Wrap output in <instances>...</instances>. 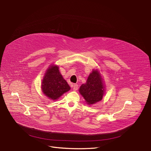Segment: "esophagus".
I'll use <instances>...</instances> for the list:
<instances>
[{
	"instance_id": "34e87169",
	"label": "esophagus",
	"mask_w": 151,
	"mask_h": 151,
	"mask_svg": "<svg viewBox=\"0 0 151 151\" xmlns=\"http://www.w3.org/2000/svg\"><path fill=\"white\" fill-rule=\"evenodd\" d=\"M78 84H74V85L73 86V91H76L78 90Z\"/></svg>"
}]
</instances>
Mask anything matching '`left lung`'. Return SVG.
<instances>
[{"mask_svg":"<svg viewBox=\"0 0 151 151\" xmlns=\"http://www.w3.org/2000/svg\"><path fill=\"white\" fill-rule=\"evenodd\" d=\"M79 92L88 105H93L101 101L104 96L105 85L97 70H93L86 84H83Z\"/></svg>","mask_w":151,"mask_h":151,"instance_id":"left-lung-1","label":"left lung"}]
</instances>
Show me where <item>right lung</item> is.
<instances>
[{
    "mask_svg": "<svg viewBox=\"0 0 151 151\" xmlns=\"http://www.w3.org/2000/svg\"><path fill=\"white\" fill-rule=\"evenodd\" d=\"M43 93L51 100H58L70 89L67 82L60 74L58 65L49 67L43 77L42 83Z\"/></svg>",
    "mask_w": 151,
    "mask_h": 151,
    "instance_id": "1",
    "label": "right lung"
}]
</instances>
